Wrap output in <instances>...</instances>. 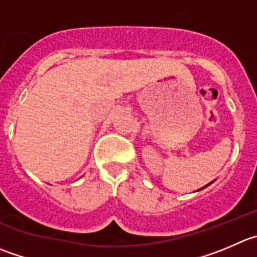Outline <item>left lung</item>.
I'll list each match as a JSON object with an SVG mask.
<instances>
[{
  "label": "left lung",
  "mask_w": 257,
  "mask_h": 257,
  "mask_svg": "<svg viewBox=\"0 0 257 257\" xmlns=\"http://www.w3.org/2000/svg\"><path fill=\"white\" fill-rule=\"evenodd\" d=\"M213 182H214V180H213ZM213 182H211V183H209V184L204 185V187H203V188H200V189H198V190H202V189H204V188H207V187H208V185H211V184H212V183H213Z\"/></svg>",
  "instance_id": "1"
}]
</instances>
